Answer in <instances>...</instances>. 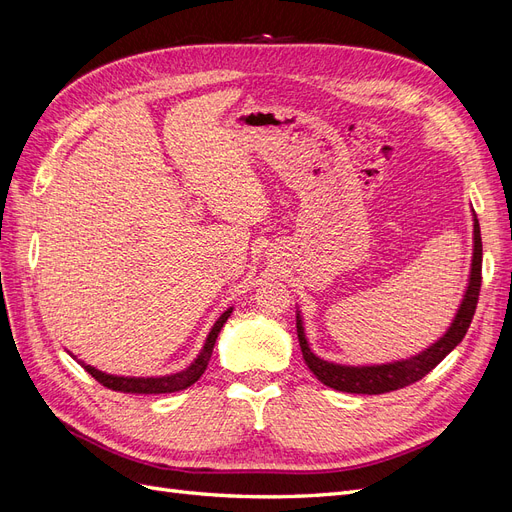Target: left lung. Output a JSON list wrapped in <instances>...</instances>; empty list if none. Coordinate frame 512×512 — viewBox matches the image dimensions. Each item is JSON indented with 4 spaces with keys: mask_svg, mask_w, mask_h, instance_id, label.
Returning <instances> with one entry per match:
<instances>
[{
    "mask_svg": "<svg viewBox=\"0 0 512 512\" xmlns=\"http://www.w3.org/2000/svg\"><path fill=\"white\" fill-rule=\"evenodd\" d=\"M483 242H481V227H478V219L474 217V257H472V272H470V285L461 302L455 321L449 327V332L444 334L434 346L423 351L417 357H410L404 361H395V364L385 366H366V368H351V366H338L329 364V361L319 359L310 351L306 342L302 319L298 317V340L300 349L304 355L306 366L315 374L319 381L336 391L346 393H366V395H378L408 387L412 383L421 381L425 374H430L440 361L447 357L455 346L464 340L468 327L472 323L474 310L478 304V293H481V280H483Z\"/></svg>",
    "mask_w": 512,
    "mask_h": 512,
    "instance_id": "left-lung-1",
    "label": "left lung"
}]
</instances>
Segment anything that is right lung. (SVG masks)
I'll return each mask as SVG.
<instances>
[{
  "instance_id": "add662e5",
  "label": "right lung",
  "mask_w": 512,
  "mask_h": 512,
  "mask_svg": "<svg viewBox=\"0 0 512 512\" xmlns=\"http://www.w3.org/2000/svg\"><path fill=\"white\" fill-rule=\"evenodd\" d=\"M232 315V308L225 310L223 315L219 317V321L214 323V327L210 329V334L206 338L204 349L197 357L193 364L172 376H159V378H127V376H112V374H104L100 370H95L91 366H87L85 361H78V364L85 368L97 383H102L104 387L112 389V391H123V393H174V391H183L187 387H191L195 381H200V376L204 374L212 349H214V342H217V336L221 332V327L225 325V321Z\"/></svg>"
}]
</instances>
